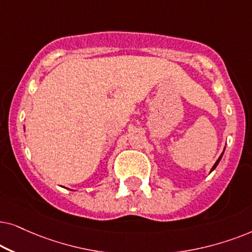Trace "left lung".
Wrapping results in <instances>:
<instances>
[{
	"label": "left lung",
	"mask_w": 252,
	"mask_h": 252,
	"mask_svg": "<svg viewBox=\"0 0 252 252\" xmlns=\"http://www.w3.org/2000/svg\"><path fill=\"white\" fill-rule=\"evenodd\" d=\"M222 154H223V152H222V153H221V156L219 157V159H218V160L216 161V163H214V165H213V167H212V169H211V172H213V170H214V169H216V167H217L218 165H219V162H220L221 158H222ZM211 172H210V173H211Z\"/></svg>",
	"instance_id": "left-lung-1"
}]
</instances>
